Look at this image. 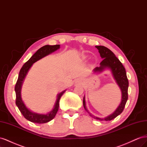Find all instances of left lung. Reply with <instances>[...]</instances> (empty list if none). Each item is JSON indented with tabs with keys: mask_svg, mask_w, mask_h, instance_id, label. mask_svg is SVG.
I'll use <instances>...</instances> for the list:
<instances>
[{
	"mask_svg": "<svg viewBox=\"0 0 147 147\" xmlns=\"http://www.w3.org/2000/svg\"><path fill=\"white\" fill-rule=\"evenodd\" d=\"M96 48L99 50V53H100V56L103 60L100 63V67H97L93 71L94 72H102L105 69H109L112 71L113 76L115 78L116 82L117 83L118 85L119 88L121 89V102L120 103L118 107L115 112L111 114L107 117L105 118H100L93 117L92 115L88 112L86 107L85 104V98L83 97V107L86 112L90 114L91 117H93V118L96 119L97 120L99 121H110L114 118H116L119 114H121L123 111L124 107H125L126 103L128 99V86H129V82L127 78L126 72L125 68L124 67L122 63L119 61V60L115 56L114 53L107 48L104 46H96Z\"/></svg>",
	"mask_w": 147,
	"mask_h": 147,
	"instance_id": "obj_1",
	"label": "left lung"
}]
</instances>
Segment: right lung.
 <instances>
[{
    "label": "right lung",
    "instance_id": "obj_1",
    "mask_svg": "<svg viewBox=\"0 0 147 147\" xmlns=\"http://www.w3.org/2000/svg\"><path fill=\"white\" fill-rule=\"evenodd\" d=\"M59 48L60 45H47L42 47V48L38 49V50L32 55V56L26 62V63L23 65V67H22V68L20 71L18 78V80L16 82L15 87V91L16 92V105H17L20 111L22 113V115H23L24 117L32 123L38 124L46 123L54 118L57 112V110L59 109L60 98L61 96H63L65 90L61 92L57 95V100L55 105L54 109H53L50 112H49L47 114H38L37 113L31 112L30 110H29L27 107H26L24 102L22 100L21 96V90L22 84H23L24 80L26 76V75H27L29 70L34 63L37 62L39 59L43 58V57L50 55L51 53L56 51L57 50H58Z\"/></svg>",
    "mask_w": 147,
    "mask_h": 147
}]
</instances>
